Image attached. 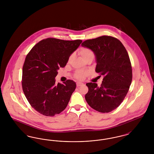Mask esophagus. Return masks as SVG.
Returning a JSON list of instances; mask_svg holds the SVG:
<instances>
[{"instance_id":"34e87169","label":"esophagus","mask_w":154,"mask_h":154,"mask_svg":"<svg viewBox=\"0 0 154 154\" xmlns=\"http://www.w3.org/2000/svg\"><path fill=\"white\" fill-rule=\"evenodd\" d=\"M84 85V84L82 83V82H77V87H80V86Z\"/></svg>"}]
</instances>
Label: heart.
Returning <instances> with one entry per match:
<instances>
[{
	"label": "heart",
	"instance_id": "obj_1",
	"mask_svg": "<svg viewBox=\"0 0 154 154\" xmlns=\"http://www.w3.org/2000/svg\"><path fill=\"white\" fill-rule=\"evenodd\" d=\"M79 53H80L81 57L84 59V60L85 59L90 57H94V54L93 51L87 48H81ZM73 57V55H72L69 58V62H70L72 60ZM86 75H87V73L85 72L82 71V70H79V71H77L75 73V78H77L79 80H82L85 78Z\"/></svg>",
	"mask_w": 154,
	"mask_h": 154
}]
</instances>
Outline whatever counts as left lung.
<instances>
[{"label":"left lung","instance_id":"8db88e82","mask_svg":"<svg viewBox=\"0 0 154 154\" xmlns=\"http://www.w3.org/2000/svg\"><path fill=\"white\" fill-rule=\"evenodd\" d=\"M82 47L94 52L95 71L104 78L100 87L88 82L85 96L88 104L101 112H109L121 104L132 83V69L128 52L117 38L103 36L84 42Z\"/></svg>","mask_w":154,"mask_h":154}]
</instances>
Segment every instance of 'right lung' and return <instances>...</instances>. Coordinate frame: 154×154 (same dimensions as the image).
<instances>
[{
	"label": "right lung",
	"instance_id": "add662e5",
	"mask_svg": "<svg viewBox=\"0 0 154 154\" xmlns=\"http://www.w3.org/2000/svg\"><path fill=\"white\" fill-rule=\"evenodd\" d=\"M81 43V40L48 38L36 44L26 55L22 89L31 106L41 114L52 117L66 109L76 84L68 80L56 84L55 77Z\"/></svg>",
	"mask_w": 154,
	"mask_h": 154
}]
</instances>
